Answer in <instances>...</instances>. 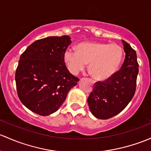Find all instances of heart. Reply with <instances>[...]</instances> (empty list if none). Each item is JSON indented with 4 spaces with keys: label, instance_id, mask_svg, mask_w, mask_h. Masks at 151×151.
Returning a JSON list of instances; mask_svg holds the SVG:
<instances>
[{
    "label": "heart",
    "instance_id": "b5f03b06",
    "mask_svg": "<svg viewBox=\"0 0 151 151\" xmlns=\"http://www.w3.org/2000/svg\"><path fill=\"white\" fill-rule=\"evenodd\" d=\"M75 50L66 49L63 60L72 74L84 70L89 63V72L97 80L109 79L118 71L124 50L116 43L86 41L77 44Z\"/></svg>",
    "mask_w": 151,
    "mask_h": 151
}]
</instances>
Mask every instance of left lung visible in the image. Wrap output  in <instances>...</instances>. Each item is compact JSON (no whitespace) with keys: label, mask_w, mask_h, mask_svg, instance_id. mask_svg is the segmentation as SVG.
Listing matches in <instances>:
<instances>
[{"label":"left lung","mask_w":151,"mask_h":151,"mask_svg":"<svg viewBox=\"0 0 151 151\" xmlns=\"http://www.w3.org/2000/svg\"><path fill=\"white\" fill-rule=\"evenodd\" d=\"M125 59L121 69L104 82L95 83L88 98L90 110L95 117L107 119L119 114L132 99L138 74L137 54L129 44L122 40Z\"/></svg>","instance_id":"obj_1"}]
</instances>
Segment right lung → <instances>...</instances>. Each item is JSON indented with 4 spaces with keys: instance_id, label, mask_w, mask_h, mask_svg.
Segmentation results:
<instances>
[{
    "instance_id": "right-lung-1",
    "label": "right lung",
    "mask_w": 151,
    "mask_h": 151,
    "mask_svg": "<svg viewBox=\"0 0 151 151\" xmlns=\"http://www.w3.org/2000/svg\"><path fill=\"white\" fill-rule=\"evenodd\" d=\"M71 42L68 35L47 37L32 43L20 56L15 74L17 94L34 113L41 116L54 113L78 82L63 60Z\"/></svg>"
}]
</instances>
